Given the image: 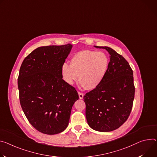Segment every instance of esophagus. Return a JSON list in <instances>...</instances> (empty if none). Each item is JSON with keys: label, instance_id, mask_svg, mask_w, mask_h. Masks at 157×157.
Wrapping results in <instances>:
<instances>
[{"label": "esophagus", "instance_id": "34e87169", "mask_svg": "<svg viewBox=\"0 0 157 157\" xmlns=\"http://www.w3.org/2000/svg\"><path fill=\"white\" fill-rule=\"evenodd\" d=\"M78 94H79V97L80 99H82L84 97V94L81 93V92H78Z\"/></svg>", "mask_w": 157, "mask_h": 157}]
</instances>
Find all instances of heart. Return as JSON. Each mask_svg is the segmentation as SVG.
Returning a JSON list of instances; mask_svg holds the SVG:
<instances>
[{"label": "heart", "mask_w": 157, "mask_h": 157, "mask_svg": "<svg viewBox=\"0 0 157 157\" xmlns=\"http://www.w3.org/2000/svg\"><path fill=\"white\" fill-rule=\"evenodd\" d=\"M109 60L107 56L100 51L84 50L74 54L70 65L64 63L61 67L63 79L72 85L78 79L80 86L92 90L101 84L107 73Z\"/></svg>", "instance_id": "obj_1"}]
</instances>
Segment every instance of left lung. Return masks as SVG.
Here are the masks:
<instances>
[{
	"label": "left lung",
	"mask_w": 157,
	"mask_h": 157,
	"mask_svg": "<svg viewBox=\"0 0 157 157\" xmlns=\"http://www.w3.org/2000/svg\"><path fill=\"white\" fill-rule=\"evenodd\" d=\"M110 61L106 76L98 87L83 97L86 117L92 129L111 132L120 127L130 116L135 97L133 71L127 61L107 46Z\"/></svg>",
	"instance_id": "8db88e82"
}]
</instances>
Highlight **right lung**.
Segmentation results:
<instances>
[{
    "instance_id": "add662e5",
    "label": "right lung",
    "mask_w": 157,
    "mask_h": 157,
    "mask_svg": "<svg viewBox=\"0 0 157 157\" xmlns=\"http://www.w3.org/2000/svg\"><path fill=\"white\" fill-rule=\"evenodd\" d=\"M72 48L71 44L37 48L21 66L17 82L21 105L28 121L42 133L63 132L79 99L76 89L61 75V67Z\"/></svg>"
}]
</instances>
